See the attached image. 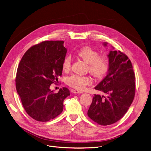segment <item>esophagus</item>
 I'll list each match as a JSON object with an SVG mask.
<instances>
[{"instance_id": "esophagus-1", "label": "esophagus", "mask_w": 151, "mask_h": 151, "mask_svg": "<svg viewBox=\"0 0 151 151\" xmlns=\"http://www.w3.org/2000/svg\"><path fill=\"white\" fill-rule=\"evenodd\" d=\"M72 92H73V93H74V94H81V93H83L81 91H80L79 90H77V89L72 90Z\"/></svg>"}]
</instances>
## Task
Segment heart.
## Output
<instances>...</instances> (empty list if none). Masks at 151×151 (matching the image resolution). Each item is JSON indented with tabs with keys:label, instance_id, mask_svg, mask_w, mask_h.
Wrapping results in <instances>:
<instances>
[{
	"label": "heart",
	"instance_id": "heart-1",
	"mask_svg": "<svg viewBox=\"0 0 151 151\" xmlns=\"http://www.w3.org/2000/svg\"><path fill=\"white\" fill-rule=\"evenodd\" d=\"M77 55L88 63L89 71L96 78H101L107 73L109 68V63L106 56L99 55V52L89 46L84 47L77 52ZM71 67V57L67 55L62 62V69L68 71ZM67 83L70 86L82 90L91 85L92 80L89 76L80 75H72L67 78Z\"/></svg>",
	"mask_w": 151,
	"mask_h": 151
}]
</instances>
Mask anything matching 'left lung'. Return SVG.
Instances as JSON below:
<instances>
[{
  "label": "left lung",
  "mask_w": 151,
  "mask_h": 151,
  "mask_svg": "<svg viewBox=\"0 0 151 151\" xmlns=\"http://www.w3.org/2000/svg\"><path fill=\"white\" fill-rule=\"evenodd\" d=\"M107 56L108 73L95 87L106 95L94 94L88 111L92 120L104 126L116 123L127 113L136 90L133 65L127 55L120 50H110Z\"/></svg>",
  "instance_id": "left-lung-1"
}]
</instances>
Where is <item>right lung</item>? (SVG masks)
<instances>
[{"mask_svg": "<svg viewBox=\"0 0 151 151\" xmlns=\"http://www.w3.org/2000/svg\"><path fill=\"white\" fill-rule=\"evenodd\" d=\"M63 41H45L30 47L19 62L16 89L23 106L32 119L46 122L59 115L70 91L63 87L58 93L51 84L62 74V62L67 54Z\"/></svg>", "mask_w": 151, "mask_h": 151, "instance_id": "add662e5", "label": "right lung"}]
</instances>
